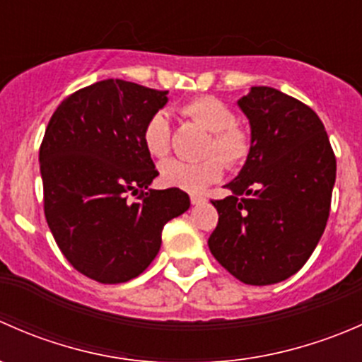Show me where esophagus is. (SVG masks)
Wrapping results in <instances>:
<instances>
[{
  "instance_id": "esophagus-1",
  "label": "esophagus",
  "mask_w": 362,
  "mask_h": 362,
  "mask_svg": "<svg viewBox=\"0 0 362 362\" xmlns=\"http://www.w3.org/2000/svg\"><path fill=\"white\" fill-rule=\"evenodd\" d=\"M191 203L198 206V204L204 203V198H203V196H199V194H191Z\"/></svg>"
}]
</instances>
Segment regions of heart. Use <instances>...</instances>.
I'll return each mask as SVG.
<instances>
[{"instance_id": "heart-1", "label": "heart", "mask_w": 362, "mask_h": 362, "mask_svg": "<svg viewBox=\"0 0 362 362\" xmlns=\"http://www.w3.org/2000/svg\"><path fill=\"white\" fill-rule=\"evenodd\" d=\"M180 112L210 133L204 151L210 158L198 163L166 160L160 166L159 178L166 187L198 194L221 180L224 164L231 170H238L247 163L252 152V136L249 129L236 122L233 108L218 98L196 96L182 105ZM141 141L152 158L164 159L170 154L171 129L166 113L156 112L148 117L141 131Z\"/></svg>"}]
</instances>
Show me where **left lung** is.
Returning a JSON list of instances; mask_svg holds the SVG:
<instances>
[{
  "label": "left lung",
  "mask_w": 362,
  "mask_h": 362,
  "mask_svg": "<svg viewBox=\"0 0 362 362\" xmlns=\"http://www.w3.org/2000/svg\"><path fill=\"white\" fill-rule=\"evenodd\" d=\"M252 131V152L211 202L218 224L208 238L214 257L243 284L289 279L315 250L329 217L337 158L322 120L293 96L252 87L238 100Z\"/></svg>",
  "instance_id": "left-lung-1"
}]
</instances>
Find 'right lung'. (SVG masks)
Masks as SVG:
<instances>
[{
	"label": "right lung",
	"mask_w": 362,
	"mask_h": 362,
	"mask_svg": "<svg viewBox=\"0 0 362 362\" xmlns=\"http://www.w3.org/2000/svg\"><path fill=\"white\" fill-rule=\"evenodd\" d=\"M166 94L119 78L83 87L56 108L40 145L47 224L69 264L100 284L144 273L164 224L191 206L180 189H148L159 171L141 131Z\"/></svg>",
	"instance_id": "add662e5"
}]
</instances>
